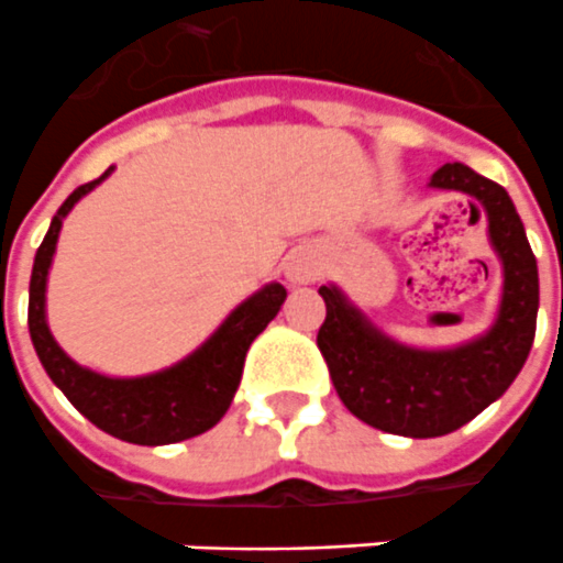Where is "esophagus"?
<instances>
[{"instance_id": "obj_1", "label": "esophagus", "mask_w": 563, "mask_h": 563, "mask_svg": "<svg viewBox=\"0 0 563 563\" xmlns=\"http://www.w3.org/2000/svg\"><path fill=\"white\" fill-rule=\"evenodd\" d=\"M319 256H316L313 247H295L289 256H286V277L292 283H313L319 277Z\"/></svg>"}]
</instances>
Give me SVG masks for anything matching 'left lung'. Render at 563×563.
Segmentation results:
<instances>
[{
  "label": "left lung",
  "mask_w": 563,
  "mask_h": 563,
  "mask_svg": "<svg viewBox=\"0 0 563 563\" xmlns=\"http://www.w3.org/2000/svg\"><path fill=\"white\" fill-rule=\"evenodd\" d=\"M432 187L462 190L489 218V241L504 265L498 319L483 336L460 349L423 352L387 340L376 324L345 301L336 286H322V349L336 394L355 418L409 439H435L460 430L514 385L537 331V260L526 227L501 185L465 164H444Z\"/></svg>",
  "instance_id": "obj_1"
}]
</instances>
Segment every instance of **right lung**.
Returning <instances> with one entry per match:
<instances>
[{"label":"right lung","mask_w":563,"mask_h":563,"mask_svg":"<svg viewBox=\"0 0 563 563\" xmlns=\"http://www.w3.org/2000/svg\"><path fill=\"white\" fill-rule=\"evenodd\" d=\"M110 173L112 166L101 178L77 187L49 223L47 235L35 253L32 280H29V334L53 385L59 387L74 402V409L86 415L98 430L131 441V444H148V448L176 444V441L194 439L199 432L211 430L227 415L229 402L239 390L250 343L280 313L286 289L280 283H268L265 289L250 295L194 355L152 376L110 378L70 361L49 334L47 316H44L47 271L56 253L65 214L77 206V199L86 197L95 185H101Z\"/></svg>","instance_id":"right-lung-1"}]
</instances>
